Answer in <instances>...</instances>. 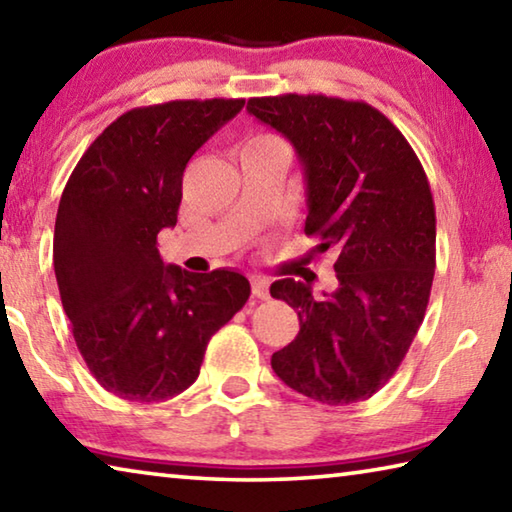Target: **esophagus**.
Returning <instances> with one entry per match:
<instances>
[{"instance_id":"34e87169","label":"esophagus","mask_w":512,"mask_h":512,"mask_svg":"<svg viewBox=\"0 0 512 512\" xmlns=\"http://www.w3.org/2000/svg\"><path fill=\"white\" fill-rule=\"evenodd\" d=\"M251 292L258 299H270V283L265 279H251Z\"/></svg>"}]
</instances>
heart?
Segmentation results:
<instances>
[{"mask_svg":"<svg viewBox=\"0 0 512 512\" xmlns=\"http://www.w3.org/2000/svg\"><path fill=\"white\" fill-rule=\"evenodd\" d=\"M245 149H286L283 147V142L274 136H267V133H261V136H254Z\"/></svg>","mask_w":512,"mask_h":512,"instance_id":"obj_1","label":"heart"}]
</instances>
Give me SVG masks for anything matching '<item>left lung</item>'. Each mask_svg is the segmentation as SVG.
I'll return each mask as SVG.
<instances>
[{
    "label": "left lung",
    "instance_id": "left-lung-1",
    "mask_svg": "<svg viewBox=\"0 0 512 512\" xmlns=\"http://www.w3.org/2000/svg\"><path fill=\"white\" fill-rule=\"evenodd\" d=\"M247 111L286 136L306 181V236L333 249L338 288L274 281L299 333L272 370L320 404L370 399L404 360L424 320L435 272V206L420 158L365 102L326 95L254 97Z\"/></svg>",
    "mask_w": 512,
    "mask_h": 512
}]
</instances>
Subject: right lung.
Masks as SVG:
<instances>
[{"label":"right lung","mask_w":512,"mask_h":512,"mask_svg":"<svg viewBox=\"0 0 512 512\" xmlns=\"http://www.w3.org/2000/svg\"><path fill=\"white\" fill-rule=\"evenodd\" d=\"M245 99L142 106L99 133L67 179L54 272L88 370L113 395L152 404L195 383L208 340L249 299L240 272L165 265L156 238L177 224L192 154Z\"/></svg>","instance_id":"obj_1"}]
</instances>
